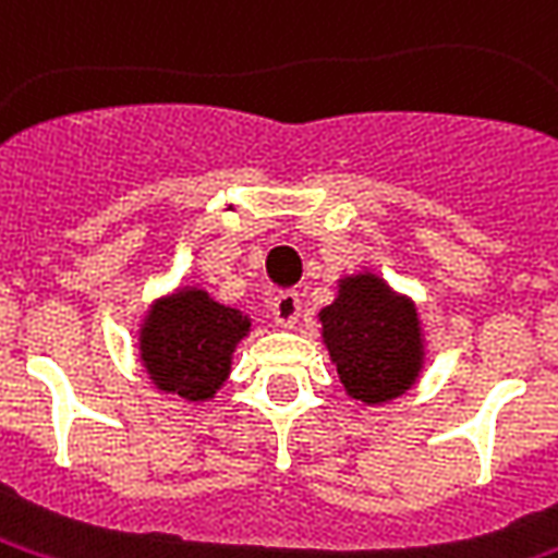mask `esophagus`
<instances>
[{
    "label": "esophagus",
    "instance_id": "34e87169",
    "mask_svg": "<svg viewBox=\"0 0 558 558\" xmlns=\"http://www.w3.org/2000/svg\"><path fill=\"white\" fill-rule=\"evenodd\" d=\"M271 313L280 328H295V322L301 316V301L299 292H280L271 299Z\"/></svg>",
    "mask_w": 558,
    "mask_h": 558
}]
</instances>
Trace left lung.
<instances>
[{
  "label": "left lung",
  "instance_id": "obj_1",
  "mask_svg": "<svg viewBox=\"0 0 558 558\" xmlns=\"http://www.w3.org/2000/svg\"><path fill=\"white\" fill-rule=\"evenodd\" d=\"M322 340L345 393L384 405L414 387L423 373V328L414 301L373 271L340 280L337 299L319 311Z\"/></svg>",
  "mask_w": 558,
  "mask_h": 558
}]
</instances>
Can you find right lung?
I'll return each instance as SVG.
<instances>
[{
  "mask_svg": "<svg viewBox=\"0 0 558 558\" xmlns=\"http://www.w3.org/2000/svg\"><path fill=\"white\" fill-rule=\"evenodd\" d=\"M247 331L245 313L218 304L206 290L183 287L147 311L138 352L156 390L206 402L227 381L233 352Z\"/></svg>",
  "mask_w": 558,
  "mask_h": 558,
  "instance_id": "right-lung-1",
  "label": "right lung"
}]
</instances>
